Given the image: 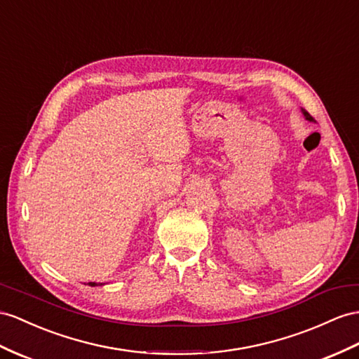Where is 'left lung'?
<instances>
[{"label":"left lung","mask_w":359,"mask_h":359,"mask_svg":"<svg viewBox=\"0 0 359 359\" xmlns=\"http://www.w3.org/2000/svg\"><path fill=\"white\" fill-rule=\"evenodd\" d=\"M302 112H303V115H305V118L308 119V121H316V119H314V118H312V116H311V115H309V114L306 112V110H305V109H302Z\"/></svg>","instance_id":"obj_1"}]
</instances>
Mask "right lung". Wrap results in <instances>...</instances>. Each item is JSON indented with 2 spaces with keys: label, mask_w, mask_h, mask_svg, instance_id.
I'll return each instance as SVG.
<instances>
[{
  "label": "right lung",
  "mask_w": 359,
  "mask_h": 359,
  "mask_svg": "<svg viewBox=\"0 0 359 359\" xmlns=\"http://www.w3.org/2000/svg\"><path fill=\"white\" fill-rule=\"evenodd\" d=\"M89 285H90V287H95L97 283H95V282H89Z\"/></svg>",
  "instance_id": "1"
}]
</instances>
